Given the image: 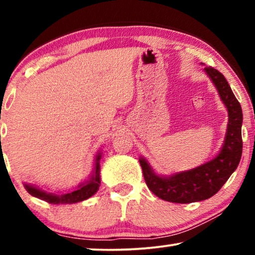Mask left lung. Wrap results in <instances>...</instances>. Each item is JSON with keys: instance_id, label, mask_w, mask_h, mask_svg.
<instances>
[{"instance_id": "left-lung-1", "label": "left lung", "mask_w": 255, "mask_h": 255, "mask_svg": "<svg viewBox=\"0 0 255 255\" xmlns=\"http://www.w3.org/2000/svg\"><path fill=\"white\" fill-rule=\"evenodd\" d=\"M205 74L217 89L229 115L225 139L215 158L201 166L183 172L161 175L154 172L144 156L139 162L149 190L161 200L173 203H193L214 196L224 186L240 162L243 153V111L224 75L212 67H204Z\"/></svg>"}]
</instances>
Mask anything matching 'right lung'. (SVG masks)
<instances>
[{"label":"right lung","instance_id":"obj_1","mask_svg":"<svg viewBox=\"0 0 255 255\" xmlns=\"http://www.w3.org/2000/svg\"><path fill=\"white\" fill-rule=\"evenodd\" d=\"M101 158H102V152L99 151L95 155V160H94V168L92 170V174H90L88 179L79 183L72 190L65 191V193H48V191L43 190L39 187L25 182H24V188L33 197H37L51 204H73L88 200L89 197H92L93 195L97 193L100 188Z\"/></svg>","mask_w":255,"mask_h":255}]
</instances>
